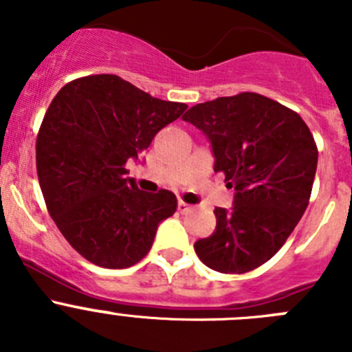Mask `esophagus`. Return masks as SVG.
I'll list each match as a JSON object with an SVG mask.
<instances>
[{"label":"esophagus","instance_id":"1","mask_svg":"<svg viewBox=\"0 0 352 352\" xmlns=\"http://www.w3.org/2000/svg\"><path fill=\"white\" fill-rule=\"evenodd\" d=\"M178 211H179V213H188V211H192V206H190V204L183 203V201H179V203H178Z\"/></svg>","mask_w":352,"mask_h":352}]
</instances>
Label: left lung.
Wrapping results in <instances>:
<instances>
[{
	"instance_id": "8db88e82",
	"label": "left lung",
	"mask_w": 352,
	"mask_h": 352,
	"mask_svg": "<svg viewBox=\"0 0 352 352\" xmlns=\"http://www.w3.org/2000/svg\"><path fill=\"white\" fill-rule=\"evenodd\" d=\"M203 130L214 173L234 190L214 208L213 234L195 241L199 259L220 273H247L280 250L309 206L317 146L300 114L257 93L220 96L186 111Z\"/></svg>"
}]
</instances>
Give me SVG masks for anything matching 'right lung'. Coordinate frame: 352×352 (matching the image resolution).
<instances>
[{
  "label": "right lung",
  "instance_id": "right-lung-1",
  "mask_svg": "<svg viewBox=\"0 0 352 352\" xmlns=\"http://www.w3.org/2000/svg\"><path fill=\"white\" fill-rule=\"evenodd\" d=\"M185 109L111 74L72 80L54 96L36 138V173L52 220L84 259L121 270L148 254L178 201L139 190L125 166Z\"/></svg>",
  "mask_w": 352,
  "mask_h": 352
}]
</instances>
